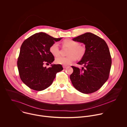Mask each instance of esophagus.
I'll list each match as a JSON object with an SVG mask.
<instances>
[{"label":"esophagus","mask_w":127,"mask_h":127,"mask_svg":"<svg viewBox=\"0 0 127 127\" xmlns=\"http://www.w3.org/2000/svg\"><path fill=\"white\" fill-rule=\"evenodd\" d=\"M63 68H64V69H66V68H68V66H64V65H63Z\"/></svg>","instance_id":"esophagus-1"}]
</instances>
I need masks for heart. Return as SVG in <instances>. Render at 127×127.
<instances>
[{
	"instance_id": "heart-1",
	"label": "heart",
	"mask_w": 127,
	"mask_h": 127,
	"mask_svg": "<svg viewBox=\"0 0 127 127\" xmlns=\"http://www.w3.org/2000/svg\"><path fill=\"white\" fill-rule=\"evenodd\" d=\"M64 45L70 48L69 56L63 57L59 56L55 58V62L58 64L68 66L75 61L77 58L82 59L85 55L86 49L83 45H80L79 42L71 39H65L63 41ZM49 51L53 56H57L59 53L58 44L56 42L53 43L49 47Z\"/></svg>"
}]
</instances>
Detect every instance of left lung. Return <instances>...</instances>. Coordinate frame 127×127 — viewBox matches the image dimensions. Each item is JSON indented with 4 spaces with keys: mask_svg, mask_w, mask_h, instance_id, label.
I'll list each match as a JSON object with an SVG mask.
<instances>
[{
    "mask_svg": "<svg viewBox=\"0 0 127 127\" xmlns=\"http://www.w3.org/2000/svg\"><path fill=\"white\" fill-rule=\"evenodd\" d=\"M73 40L85 45V55L78 64L84 65L81 69L72 66L70 78L73 86L84 94L94 93L104 85L109 78L112 59L106 42L90 32L78 36Z\"/></svg>",
    "mask_w": 127,
    "mask_h": 127,
    "instance_id": "8db88e82",
    "label": "left lung"
}]
</instances>
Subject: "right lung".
Returning a JSON list of instances; mask_svg holds the SVG:
<instances>
[{
    "mask_svg": "<svg viewBox=\"0 0 127 127\" xmlns=\"http://www.w3.org/2000/svg\"><path fill=\"white\" fill-rule=\"evenodd\" d=\"M61 39L39 32L23 42L17 67L21 80L30 89L39 91L47 88L52 84L57 73L63 69L61 64H51L48 68L44 66L54 61V57L50 52L49 47Z\"/></svg>",
    "mask_w": 127,
    "mask_h": 127,
    "instance_id": "add662e5",
    "label": "right lung"
}]
</instances>
